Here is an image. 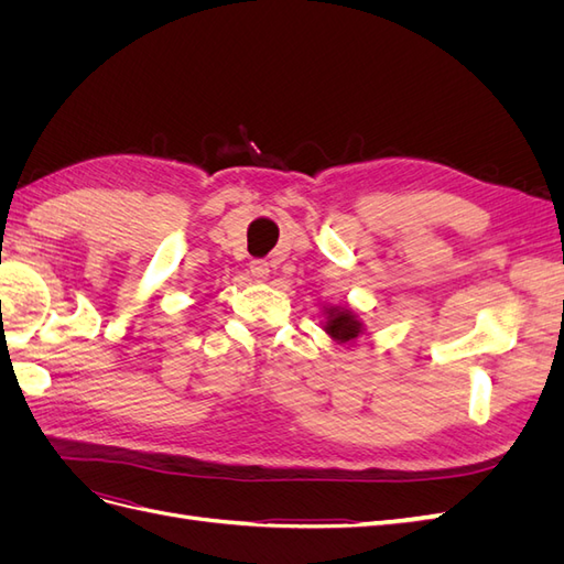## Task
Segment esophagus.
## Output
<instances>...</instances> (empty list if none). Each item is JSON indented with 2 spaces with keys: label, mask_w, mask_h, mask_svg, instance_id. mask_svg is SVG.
Masks as SVG:
<instances>
[{
  "label": "esophagus",
  "mask_w": 564,
  "mask_h": 564,
  "mask_svg": "<svg viewBox=\"0 0 564 564\" xmlns=\"http://www.w3.org/2000/svg\"><path fill=\"white\" fill-rule=\"evenodd\" d=\"M249 272H251V278L256 282H265L268 275H270V265L265 261H251L249 263Z\"/></svg>",
  "instance_id": "1"
}]
</instances>
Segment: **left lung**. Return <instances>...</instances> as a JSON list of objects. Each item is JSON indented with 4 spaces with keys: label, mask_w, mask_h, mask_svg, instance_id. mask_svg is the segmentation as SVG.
Returning <instances> with one entry per match:
<instances>
[{
    "label": "left lung",
    "mask_w": 564,
    "mask_h": 564,
    "mask_svg": "<svg viewBox=\"0 0 564 564\" xmlns=\"http://www.w3.org/2000/svg\"><path fill=\"white\" fill-rule=\"evenodd\" d=\"M322 329L332 340L340 346H352L357 338H360L367 327L365 319L357 315L352 308H344V305H332L324 303L322 305Z\"/></svg>",
    "instance_id": "left-lung-1"
}]
</instances>
